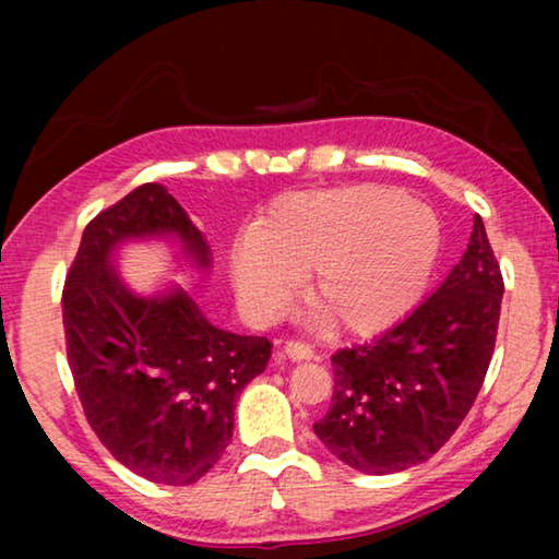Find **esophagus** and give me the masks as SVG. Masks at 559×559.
Returning <instances> with one entry per match:
<instances>
[{"instance_id":"1","label":"esophagus","mask_w":559,"mask_h":559,"mask_svg":"<svg viewBox=\"0 0 559 559\" xmlns=\"http://www.w3.org/2000/svg\"><path fill=\"white\" fill-rule=\"evenodd\" d=\"M285 356L293 358V361H310V358H316V350L308 343H300V341H287L285 343Z\"/></svg>"}]
</instances>
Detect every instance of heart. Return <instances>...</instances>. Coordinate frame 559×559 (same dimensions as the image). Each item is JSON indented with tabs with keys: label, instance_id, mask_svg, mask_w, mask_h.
I'll list each match as a JSON object with an SVG mask.
<instances>
[{
	"label": "heart",
	"instance_id": "heart-1",
	"mask_svg": "<svg viewBox=\"0 0 559 559\" xmlns=\"http://www.w3.org/2000/svg\"><path fill=\"white\" fill-rule=\"evenodd\" d=\"M440 247L438 221L392 188L346 186L282 198L231 251L234 287L277 316L308 277L305 300L328 328L371 333L415 300Z\"/></svg>",
	"mask_w": 559,
	"mask_h": 559
}]
</instances>
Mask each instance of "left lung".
Returning <instances> with one entry per match:
<instances>
[{
	"mask_svg": "<svg viewBox=\"0 0 559 559\" xmlns=\"http://www.w3.org/2000/svg\"><path fill=\"white\" fill-rule=\"evenodd\" d=\"M503 277L480 216L445 282L377 338L341 348L333 400L312 425L350 468L384 476L425 463L476 402L491 364Z\"/></svg>",
	"mask_w": 559,
	"mask_h": 559,
	"instance_id": "obj_1",
	"label": "left lung"
}]
</instances>
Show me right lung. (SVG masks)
<instances>
[{"label": "right lung", "instance_id": "right-lung-1", "mask_svg": "<svg viewBox=\"0 0 559 559\" xmlns=\"http://www.w3.org/2000/svg\"><path fill=\"white\" fill-rule=\"evenodd\" d=\"M170 239L195 270L211 247L165 186L147 182L98 213L63 289L68 366L91 430L121 465L163 486H190L221 461L241 389L266 369L272 343L221 331L193 295H136L117 249Z\"/></svg>", "mask_w": 559, "mask_h": 559}]
</instances>
